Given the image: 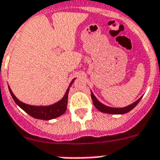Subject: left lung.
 Returning a JSON list of instances; mask_svg holds the SVG:
<instances>
[{"label": "left lung", "instance_id": "left-lung-1", "mask_svg": "<svg viewBox=\"0 0 160 160\" xmlns=\"http://www.w3.org/2000/svg\"><path fill=\"white\" fill-rule=\"evenodd\" d=\"M91 99H92V101H93V103L95 105V107L99 111L105 113H109V114H125V113L129 112L133 108H134L135 106L139 103V101L141 100V99L142 98V96L140 98V99H138L136 102H134L132 104L127 106V107L125 108H110L108 107V106H105L103 103H101L98 99L95 98V96L94 95V94L91 92Z\"/></svg>", "mask_w": 160, "mask_h": 160}]
</instances>
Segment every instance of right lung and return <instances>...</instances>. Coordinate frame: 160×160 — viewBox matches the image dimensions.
I'll list each match as a JSON object with an SVG mask.
<instances>
[{
    "label": "right lung",
    "mask_w": 160,
    "mask_h": 160,
    "mask_svg": "<svg viewBox=\"0 0 160 160\" xmlns=\"http://www.w3.org/2000/svg\"><path fill=\"white\" fill-rule=\"evenodd\" d=\"M74 80L75 78L71 81L69 88L67 89L63 99L60 100L59 102H57L55 104L50 105V106H32V105L26 104V103H22L21 101H19L15 97V95H13L9 87V90L15 103H17L19 107L21 108L22 110H24L26 112L28 113L30 116H31L34 118H36V119L48 121V120L54 119L56 117H60V116H61L65 112L67 108V103H68V94H69V88H70L71 85L74 82Z\"/></svg>",
    "instance_id": "obj_1"
}]
</instances>
